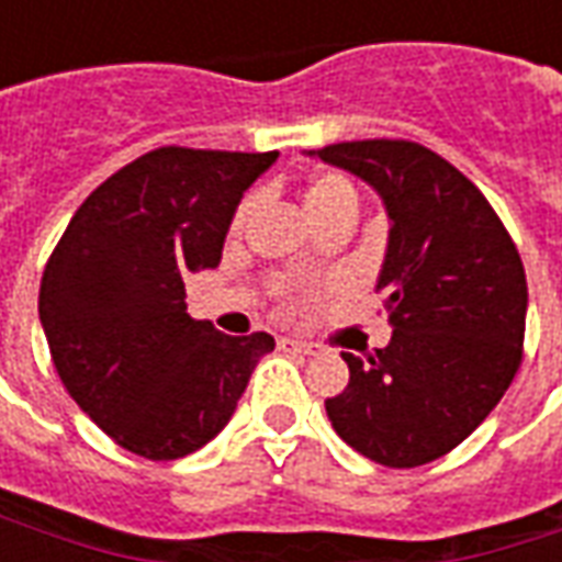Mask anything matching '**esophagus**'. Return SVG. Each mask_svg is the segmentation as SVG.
Returning a JSON list of instances; mask_svg holds the SVG:
<instances>
[{
  "instance_id": "1",
  "label": "esophagus",
  "mask_w": 562,
  "mask_h": 562,
  "mask_svg": "<svg viewBox=\"0 0 562 562\" xmlns=\"http://www.w3.org/2000/svg\"><path fill=\"white\" fill-rule=\"evenodd\" d=\"M280 349H285V352H297V355H313V352H316V346H313V342L292 340V337H282Z\"/></svg>"
}]
</instances>
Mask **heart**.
Listing matches in <instances>:
<instances>
[{"label":"heart","mask_w":562,"mask_h":562,"mask_svg":"<svg viewBox=\"0 0 562 562\" xmlns=\"http://www.w3.org/2000/svg\"><path fill=\"white\" fill-rule=\"evenodd\" d=\"M304 204L310 210V216L313 222L325 220L330 213H337L342 207H358V192H355V186L340 177V173H318L313 177L304 189ZM249 210H252V201L246 198L244 204L237 207L232 222V232H244L246 220H249Z\"/></svg>","instance_id":"b5f03b06"}]
</instances>
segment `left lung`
<instances>
[{"label": "left lung", "mask_w": 562, "mask_h": 562, "mask_svg": "<svg viewBox=\"0 0 562 562\" xmlns=\"http://www.w3.org/2000/svg\"><path fill=\"white\" fill-rule=\"evenodd\" d=\"M310 156L373 186L391 222L376 292L394 334L364 358L342 352L349 385L325 401L328 418L382 467L430 463L491 415L518 373V249L475 183L415 140H342Z\"/></svg>", "instance_id": "obj_1"}]
</instances>
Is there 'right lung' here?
<instances>
[{
	"instance_id": "right-lung-1",
	"label": "right lung",
	"mask_w": 562,
	"mask_h": 562,
	"mask_svg": "<svg viewBox=\"0 0 562 562\" xmlns=\"http://www.w3.org/2000/svg\"><path fill=\"white\" fill-rule=\"evenodd\" d=\"M273 153L159 147L92 192L59 237L38 318L66 391L116 446L177 460L228 424L273 337H228L186 313L234 210Z\"/></svg>"
}]
</instances>
